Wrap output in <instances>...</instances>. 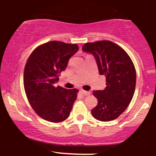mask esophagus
Listing matches in <instances>:
<instances>
[{
    "label": "esophagus",
    "instance_id": "obj_1",
    "mask_svg": "<svg viewBox=\"0 0 156 156\" xmlns=\"http://www.w3.org/2000/svg\"><path fill=\"white\" fill-rule=\"evenodd\" d=\"M80 92H81L83 94H84V95H89V94H90V92H87V91H84L83 89L80 90Z\"/></svg>",
    "mask_w": 156,
    "mask_h": 156
}]
</instances>
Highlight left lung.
<instances>
[{"label": "left lung", "mask_w": 156, "mask_h": 156, "mask_svg": "<svg viewBox=\"0 0 156 156\" xmlns=\"http://www.w3.org/2000/svg\"><path fill=\"white\" fill-rule=\"evenodd\" d=\"M82 51L94 56L100 75L106 78L103 90L94 91L98 105L91 111L96 119L108 122L125 112L133 98L136 74L129 55L111 41H98L85 44Z\"/></svg>", "instance_id": "1"}]
</instances>
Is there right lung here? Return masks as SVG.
Listing matches in <instances>:
<instances>
[{
    "mask_svg": "<svg viewBox=\"0 0 156 156\" xmlns=\"http://www.w3.org/2000/svg\"><path fill=\"white\" fill-rule=\"evenodd\" d=\"M79 48L52 41L32 52L24 69V88L30 104L42 119L60 122L69 117L78 90L56 87L58 76Z\"/></svg>",
    "mask_w": 156,
    "mask_h": 156,
    "instance_id": "obj_1",
    "label": "right lung"
}]
</instances>
